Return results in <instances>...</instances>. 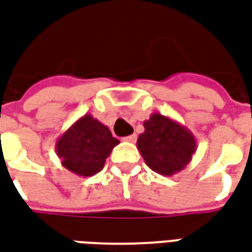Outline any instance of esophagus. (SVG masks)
Here are the masks:
<instances>
[{
    "label": "esophagus",
    "instance_id": "esophagus-1",
    "mask_svg": "<svg viewBox=\"0 0 252 252\" xmlns=\"http://www.w3.org/2000/svg\"><path fill=\"white\" fill-rule=\"evenodd\" d=\"M135 139H137V135H135V134H131V135L125 137L124 141H126V142H135Z\"/></svg>",
    "mask_w": 252,
    "mask_h": 252
}]
</instances>
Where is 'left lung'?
Returning a JSON list of instances; mask_svg holds the SVG:
<instances>
[{"mask_svg": "<svg viewBox=\"0 0 252 252\" xmlns=\"http://www.w3.org/2000/svg\"><path fill=\"white\" fill-rule=\"evenodd\" d=\"M137 148L149 168L162 176L179 173L196 153V138L190 130L169 117L154 113L144 122Z\"/></svg>", "mask_w": 252, "mask_h": 252, "instance_id": "1", "label": "left lung"}]
</instances>
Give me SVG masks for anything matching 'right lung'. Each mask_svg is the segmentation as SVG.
Returning <instances> with one entry per match:
<instances>
[{
    "mask_svg": "<svg viewBox=\"0 0 252 252\" xmlns=\"http://www.w3.org/2000/svg\"><path fill=\"white\" fill-rule=\"evenodd\" d=\"M119 141L91 114L79 118L56 141V154L69 172L91 177L100 172Z\"/></svg>",
    "mask_w": 252,
    "mask_h": 252,
    "instance_id": "add662e5",
    "label": "right lung"
}]
</instances>
